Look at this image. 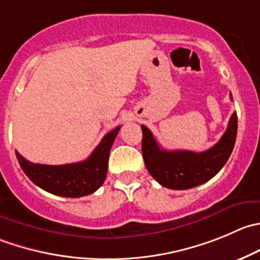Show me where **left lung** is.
<instances>
[{
	"label": "left lung",
	"instance_id": "1",
	"mask_svg": "<svg viewBox=\"0 0 260 260\" xmlns=\"http://www.w3.org/2000/svg\"><path fill=\"white\" fill-rule=\"evenodd\" d=\"M230 98L233 99V96ZM142 128V155L148 173L157 183L169 189H190L212 179L230 157L238 133L236 112L229 120L228 129L215 146L203 152L166 151L160 148L145 125Z\"/></svg>",
	"mask_w": 260,
	"mask_h": 260
}]
</instances>
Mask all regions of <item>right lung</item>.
Returning a JSON list of instances; mask_svg holds the SVG:
<instances>
[{
  "label": "right lung",
  "mask_w": 260,
  "mask_h": 260,
  "mask_svg": "<svg viewBox=\"0 0 260 260\" xmlns=\"http://www.w3.org/2000/svg\"><path fill=\"white\" fill-rule=\"evenodd\" d=\"M118 125L103 137L91 155L84 161L66 165H43L22 157H16L27 178L45 191L67 198H79L94 193L107 178L108 160L113 142L119 132Z\"/></svg>",
  "instance_id": "obj_1"
}]
</instances>
